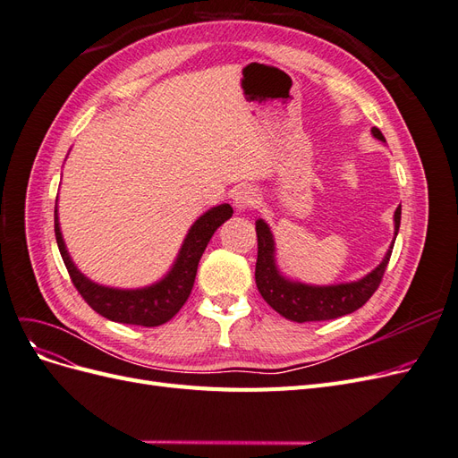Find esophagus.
Returning a JSON list of instances; mask_svg holds the SVG:
<instances>
[{
	"instance_id": "obj_1",
	"label": "esophagus",
	"mask_w": 458,
	"mask_h": 458,
	"mask_svg": "<svg viewBox=\"0 0 458 458\" xmlns=\"http://www.w3.org/2000/svg\"><path fill=\"white\" fill-rule=\"evenodd\" d=\"M259 200L258 191L254 187H239L233 192V204L237 210H248V208H254Z\"/></svg>"
}]
</instances>
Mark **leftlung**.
<instances>
[{"label": "left lung", "mask_w": 458, "mask_h": 458, "mask_svg": "<svg viewBox=\"0 0 458 458\" xmlns=\"http://www.w3.org/2000/svg\"><path fill=\"white\" fill-rule=\"evenodd\" d=\"M370 131L377 140L386 141L378 128H372ZM394 221H395V237H397L399 224H401V206H397ZM256 234H258L256 284H258L259 294L276 313H281L283 317L296 323L328 321V318H336L342 315L353 313L355 310L365 306L369 298L377 293V288L382 283V276L387 267V261H390L392 248H394L390 246V250H387L380 266L367 276H363L361 281L335 284V286H310V284L288 281L279 271H276L273 234L263 219L256 221Z\"/></svg>", "instance_id": "obj_1"}]
</instances>
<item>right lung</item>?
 <instances>
[{
  "instance_id": "1",
  "label": "right lung",
  "mask_w": 458,
  "mask_h": 458,
  "mask_svg": "<svg viewBox=\"0 0 458 458\" xmlns=\"http://www.w3.org/2000/svg\"><path fill=\"white\" fill-rule=\"evenodd\" d=\"M233 216L229 204H221L200 216L195 225L191 227L187 239L179 250L172 271L157 284L141 290H118L95 284L81 275L66 252L63 234L59 229V217L55 210V237H57L59 252L64 266L71 275V281L76 286L80 296L88 301V306L99 315L114 323L140 325V327H158L168 323L170 318L183 308L191 296L192 284L199 269V261L210 242L216 229Z\"/></svg>"
}]
</instances>
